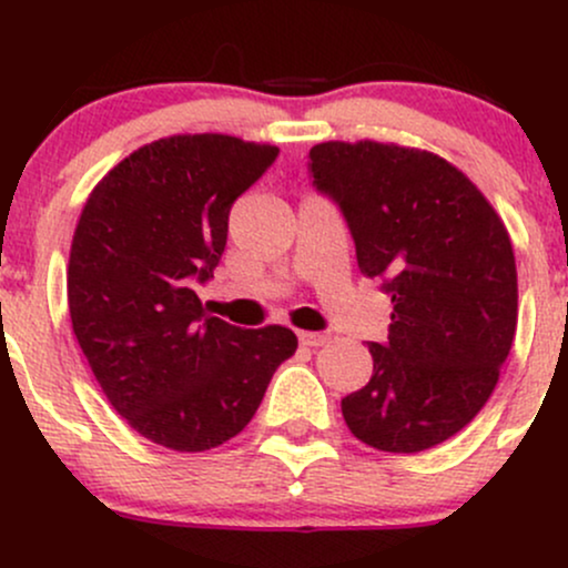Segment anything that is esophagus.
Instances as JSON below:
<instances>
[{
    "label": "esophagus",
    "instance_id": "esophagus-1",
    "mask_svg": "<svg viewBox=\"0 0 568 568\" xmlns=\"http://www.w3.org/2000/svg\"><path fill=\"white\" fill-rule=\"evenodd\" d=\"M328 338L331 334H315V331H302V334H298V342H302L304 347H323Z\"/></svg>",
    "mask_w": 568,
    "mask_h": 568
}]
</instances>
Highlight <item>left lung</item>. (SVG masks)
<instances>
[{
  "label": "left lung",
  "instance_id": "left-lung-1",
  "mask_svg": "<svg viewBox=\"0 0 568 568\" xmlns=\"http://www.w3.org/2000/svg\"><path fill=\"white\" fill-rule=\"evenodd\" d=\"M310 179L336 202L357 266L393 296L374 376L342 400L357 440L389 454L438 446L497 387L518 323L510 237L488 200L438 154L395 143L310 149Z\"/></svg>",
  "mask_w": 568,
  "mask_h": 568
}]
</instances>
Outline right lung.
Segmentation results:
<instances>
[{
  "mask_svg": "<svg viewBox=\"0 0 568 568\" xmlns=\"http://www.w3.org/2000/svg\"><path fill=\"white\" fill-rule=\"evenodd\" d=\"M277 154L234 135H171L122 160L84 202L67 272L71 328L116 414L173 452L234 438L298 347L283 325L211 317L197 296L226 247L232 202Z\"/></svg>",
  "mask_w": 568,
  "mask_h": 568,
  "instance_id": "right-lung-1",
  "label": "right lung"
}]
</instances>
